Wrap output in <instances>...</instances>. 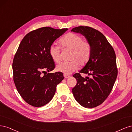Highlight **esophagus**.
<instances>
[{"label":"esophagus","mask_w":132,"mask_h":132,"mask_svg":"<svg viewBox=\"0 0 132 132\" xmlns=\"http://www.w3.org/2000/svg\"><path fill=\"white\" fill-rule=\"evenodd\" d=\"M64 78L66 79V78H69L70 76V75H67V74H64Z\"/></svg>","instance_id":"obj_1"}]
</instances>
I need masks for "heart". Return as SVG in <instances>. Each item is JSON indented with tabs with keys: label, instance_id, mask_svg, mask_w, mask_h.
Here are the masks:
<instances>
[{
	"label": "heart",
	"instance_id": "1",
	"mask_svg": "<svg viewBox=\"0 0 132 132\" xmlns=\"http://www.w3.org/2000/svg\"><path fill=\"white\" fill-rule=\"evenodd\" d=\"M60 43L64 50H71L70 62H62L57 65L56 69L65 74H70L77 70L79 64L83 65L88 62L91 54V43L84 40L81 36L74 33H69L63 37ZM50 54L55 63L61 60V47L57 44H52L49 49Z\"/></svg>",
	"mask_w": 132,
	"mask_h": 132
}]
</instances>
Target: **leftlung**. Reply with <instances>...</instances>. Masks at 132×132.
Masks as SVG:
<instances>
[{
    "label": "left lung",
    "mask_w": 132,
    "mask_h": 132,
    "mask_svg": "<svg viewBox=\"0 0 132 132\" xmlns=\"http://www.w3.org/2000/svg\"><path fill=\"white\" fill-rule=\"evenodd\" d=\"M71 31L80 33L91 45V54L86 65L73 77L77 83L72 89L75 99L86 108H94L105 101L112 90L118 74L113 48L101 32L89 26H78ZM80 73L91 78L82 77Z\"/></svg>",
    "instance_id": "8db88e82"
}]
</instances>
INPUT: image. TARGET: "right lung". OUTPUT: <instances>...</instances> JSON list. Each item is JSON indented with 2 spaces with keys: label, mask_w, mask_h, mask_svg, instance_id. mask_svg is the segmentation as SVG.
<instances>
[{
  "label": "right lung",
  "mask_w": 132,
  "mask_h": 132,
  "mask_svg": "<svg viewBox=\"0 0 132 132\" xmlns=\"http://www.w3.org/2000/svg\"><path fill=\"white\" fill-rule=\"evenodd\" d=\"M68 30L41 27L26 34L20 43L13 59V80L18 93L28 104L37 107L46 105L63 80L61 71H47L55 68L50 47Z\"/></svg>",
  "instance_id": "obj_1"
}]
</instances>
